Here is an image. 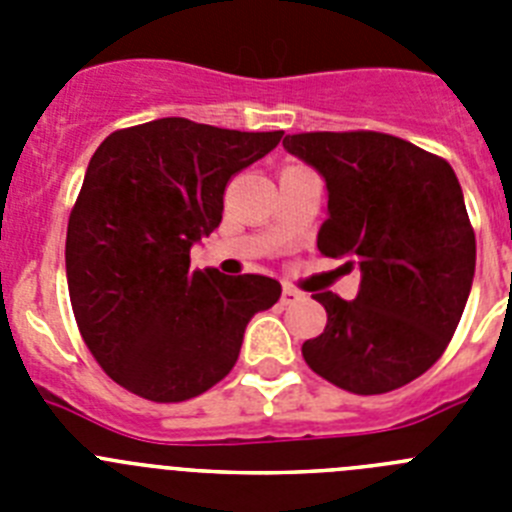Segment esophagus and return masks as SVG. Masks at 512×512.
Returning <instances> with one entry per match:
<instances>
[{
  "label": "esophagus",
  "mask_w": 512,
  "mask_h": 512,
  "mask_svg": "<svg viewBox=\"0 0 512 512\" xmlns=\"http://www.w3.org/2000/svg\"><path fill=\"white\" fill-rule=\"evenodd\" d=\"M297 300H302L300 289L284 284V287H282V305H292V302H297Z\"/></svg>",
  "instance_id": "1"
}]
</instances>
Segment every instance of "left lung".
<instances>
[{"label":"left lung","mask_w":512,"mask_h":512,"mask_svg":"<svg viewBox=\"0 0 512 512\" xmlns=\"http://www.w3.org/2000/svg\"><path fill=\"white\" fill-rule=\"evenodd\" d=\"M292 156L328 187L318 248L359 266L356 300L320 292L328 312L302 343L312 372L354 395H382L428 372L467 305L477 241L449 161L374 130L297 133Z\"/></svg>","instance_id":"left-lung-1"}]
</instances>
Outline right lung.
I'll list each match as a JSON object with an SVG mask.
<instances>
[{
	"label": "right lung",
	"mask_w": 512,
	"mask_h": 512,
	"mask_svg": "<svg viewBox=\"0 0 512 512\" xmlns=\"http://www.w3.org/2000/svg\"><path fill=\"white\" fill-rule=\"evenodd\" d=\"M274 133L161 117L115 130L87 166L66 233L79 333L107 377L153 402L202 395L230 372L277 279L189 269L220 225L230 176L274 151Z\"/></svg>",
	"instance_id": "obj_1"
}]
</instances>
